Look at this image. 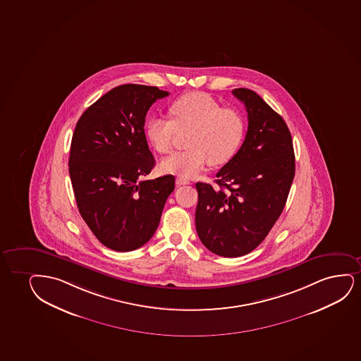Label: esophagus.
<instances>
[{
	"instance_id": "esophagus-1",
	"label": "esophagus",
	"mask_w": 361,
	"mask_h": 361,
	"mask_svg": "<svg viewBox=\"0 0 361 361\" xmlns=\"http://www.w3.org/2000/svg\"><path fill=\"white\" fill-rule=\"evenodd\" d=\"M189 180L188 179L184 178V177H177L176 179V184H177V187H180V185H185V184H189Z\"/></svg>"
}]
</instances>
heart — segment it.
Instances as JSON below:
<instances>
[{
	"label": "heart",
	"instance_id": "1",
	"mask_svg": "<svg viewBox=\"0 0 361 361\" xmlns=\"http://www.w3.org/2000/svg\"><path fill=\"white\" fill-rule=\"evenodd\" d=\"M169 119L151 117L145 126L147 142L159 154H169L178 132L188 134L187 150L178 151L161 162L167 173L189 178L206 164L221 166L237 155L245 132L247 121L235 107H222L205 92H188L169 105Z\"/></svg>",
	"mask_w": 361,
	"mask_h": 361
}]
</instances>
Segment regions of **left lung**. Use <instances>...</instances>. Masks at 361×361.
<instances>
[{
    "instance_id": "8db88e82",
    "label": "left lung",
    "mask_w": 361,
    "mask_h": 361,
    "mask_svg": "<svg viewBox=\"0 0 361 361\" xmlns=\"http://www.w3.org/2000/svg\"><path fill=\"white\" fill-rule=\"evenodd\" d=\"M233 95L247 112V132L237 155L216 174L219 188L197 183L195 226L216 255L238 257L260 245L283 211L295 174L292 135L283 118L255 92Z\"/></svg>"
}]
</instances>
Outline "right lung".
<instances>
[{"instance_id": "1", "label": "right lung", "mask_w": 361, "mask_h": 361, "mask_svg": "<svg viewBox=\"0 0 361 361\" xmlns=\"http://www.w3.org/2000/svg\"><path fill=\"white\" fill-rule=\"evenodd\" d=\"M169 95L157 87L119 85L87 107L74 129L68 164L78 209L112 250H135L149 242L174 190L171 174L142 179L155 166L146 114Z\"/></svg>"}]
</instances>
